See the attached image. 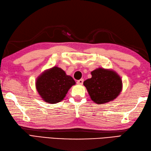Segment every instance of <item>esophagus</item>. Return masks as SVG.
Instances as JSON below:
<instances>
[{"instance_id": "esophagus-1", "label": "esophagus", "mask_w": 151, "mask_h": 151, "mask_svg": "<svg viewBox=\"0 0 151 151\" xmlns=\"http://www.w3.org/2000/svg\"><path fill=\"white\" fill-rule=\"evenodd\" d=\"M83 82H84V79H80L77 81V84L82 85L83 84Z\"/></svg>"}]
</instances>
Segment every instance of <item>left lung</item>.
I'll return each mask as SVG.
<instances>
[{"label":"left lung","mask_w":151,"mask_h":151,"mask_svg":"<svg viewBox=\"0 0 151 151\" xmlns=\"http://www.w3.org/2000/svg\"><path fill=\"white\" fill-rule=\"evenodd\" d=\"M92 77L84 82L91 100L97 104L111 101L120 93L122 81L113 70L99 68L91 72Z\"/></svg>","instance_id":"left-lung-1"}]
</instances>
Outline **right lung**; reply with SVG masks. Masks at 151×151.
I'll use <instances>...</instances> for the list:
<instances>
[{"mask_svg": "<svg viewBox=\"0 0 151 151\" xmlns=\"http://www.w3.org/2000/svg\"><path fill=\"white\" fill-rule=\"evenodd\" d=\"M75 81L71 76L57 67L42 74L36 81L37 90L43 100L55 104L63 100Z\"/></svg>", "mask_w": 151, "mask_h": 151, "instance_id": "1", "label": "right lung"}]
</instances>
